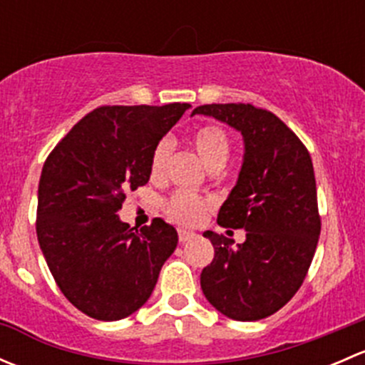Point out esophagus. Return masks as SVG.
Listing matches in <instances>:
<instances>
[{"label":"esophagus","instance_id":"esophagus-1","mask_svg":"<svg viewBox=\"0 0 365 365\" xmlns=\"http://www.w3.org/2000/svg\"><path fill=\"white\" fill-rule=\"evenodd\" d=\"M194 237H196V233H192V231L178 230V240H180V244H187V242L192 240Z\"/></svg>","mask_w":365,"mask_h":365}]
</instances>
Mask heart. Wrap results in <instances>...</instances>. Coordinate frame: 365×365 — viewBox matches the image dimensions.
Wrapping results in <instances>:
<instances>
[{
    "instance_id": "b5f03b06",
    "label": "heart",
    "mask_w": 365,
    "mask_h": 365,
    "mask_svg": "<svg viewBox=\"0 0 365 365\" xmlns=\"http://www.w3.org/2000/svg\"><path fill=\"white\" fill-rule=\"evenodd\" d=\"M190 145L194 146L200 159L206 168L222 169L231 155V139L227 132L219 125H205L200 127L190 138ZM173 145L169 139H162L155 145L150 159V173L153 178H160L168 168L171 157ZM164 210L171 219L180 224H194L203 217L206 201L197 194L189 190H176L164 201Z\"/></svg>"
}]
</instances>
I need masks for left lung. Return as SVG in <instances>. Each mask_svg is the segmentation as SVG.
Listing matches in <instances>:
<instances>
[{"label":"left lung","mask_w":365,"mask_h":365,"mask_svg":"<svg viewBox=\"0 0 365 365\" xmlns=\"http://www.w3.org/2000/svg\"><path fill=\"white\" fill-rule=\"evenodd\" d=\"M237 128L244 162L217 222L245 230L244 244L205 231L215 256L201 272L206 300L237 322H257L284 307L307 275L322 219L312 160L284 121L251 104H206L192 111Z\"/></svg>","instance_id":"left-lung-1"}]
</instances>
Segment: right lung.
I'll return each mask as SVG.
<instances>
[{"instance_id": "right-lung-1", "label": "right lung", "mask_w": 365, "mask_h": 365, "mask_svg": "<svg viewBox=\"0 0 365 365\" xmlns=\"http://www.w3.org/2000/svg\"><path fill=\"white\" fill-rule=\"evenodd\" d=\"M189 104L102 106L77 121L42 168L36 237L58 288L90 318L138 311L175 252L178 233L153 219L121 222L128 190L146 185L157 143Z\"/></svg>"}]
</instances>
